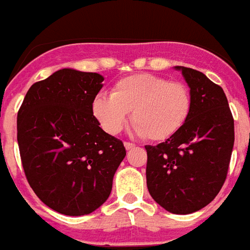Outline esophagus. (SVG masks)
<instances>
[{
  "label": "esophagus",
  "instance_id": "34e87169",
  "mask_svg": "<svg viewBox=\"0 0 250 250\" xmlns=\"http://www.w3.org/2000/svg\"><path fill=\"white\" fill-rule=\"evenodd\" d=\"M136 145L135 144H132V142H125V150H132V148L135 147Z\"/></svg>",
  "mask_w": 250,
  "mask_h": 250
}]
</instances>
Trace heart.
Here are the masks:
<instances>
[{"label":"heart","mask_w":250,"mask_h":250,"mask_svg":"<svg viewBox=\"0 0 250 250\" xmlns=\"http://www.w3.org/2000/svg\"><path fill=\"white\" fill-rule=\"evenodd\" d=\"M192 110V95L184 83L151 73L122 77L110 95L99 94L91 104L95 119L109 135L123 129L132 112L138 135L165 141L183 128Z\"/></svg>","instance_id":"heart-1"}]
</instances>
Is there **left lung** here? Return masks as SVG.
Instances as JSON below:
<instances>
[{"label": "left lung", "mask_w": 250, "mask_h": 250, "mask_svg": "<svg viewBox=\"0 0 250 250\" xmlns=\"http://www.w3.org/2000/svg\"><path fill=\"white\" fill-rule=\"evenodd\" d=\"M190 89L192 110L183 128L147 151L151 197L177 215L196 212L217 196L234 147V118L221 86L206 75L177 66Z\"/></svg>", "instance_id": "1"}]
</instances>
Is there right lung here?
Instances as JSON below:
<instances>
[{
  "label": "right lung",
  "mask_w": 250,
  "mask_h": 250,
  "mask_svg": "<svg viewBox=\"0 0 250 250\" xmlns=\"http://www.w3.org/2000/svg\"><path fill=\"white\" fill-rule=\"evenodd\" d=\"M104 77L63 68L33 83L18 113V144L39 200L67 216L99 208L125 156L123 142L99 127L91 112Z\"/></svg>",
  "instance_id": "1"
}]
</instances>
